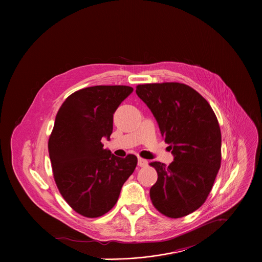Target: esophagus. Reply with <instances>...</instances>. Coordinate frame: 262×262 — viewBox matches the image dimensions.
I'll return each mask as SVG.
<instances>
[{
  "label": "esophagus",
  "mask_w": 262,
  "mask_h": 262,
  "mask_svg": "<svg viewBox=\"0 0 262 262\" xmlns=\"http://www.w3.org/2000/svg\"><path fill=\"white\" fill-rule=\"evenodd\" d=\"M148 165V161L143 158H138V166L140 167H145Z\"/></svg>",
  "instance_id": "1"
}]
</instances>
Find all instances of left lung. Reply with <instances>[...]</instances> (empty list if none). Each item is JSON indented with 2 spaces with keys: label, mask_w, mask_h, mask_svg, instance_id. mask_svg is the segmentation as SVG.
<instances>
[{
  "label": "left lung",
  "mask_w": 262,
  "mask_h": 262,
  "mask_svg": "<svg viewBox=\"0 0 262 262\" xmlns=\"http://www.w3.org/2000/svg\"><path fill=\"white\" fill-rule=\"evenodd\" d=\"M136 94L174 156L168 166L150 163L158 176L150 188L151 202L166 217H185L205 203L221 166L219 122L210 104L185 83L138 84Z\"/></svg>",
  "instance_id": "obj_1"
}]
</instances>
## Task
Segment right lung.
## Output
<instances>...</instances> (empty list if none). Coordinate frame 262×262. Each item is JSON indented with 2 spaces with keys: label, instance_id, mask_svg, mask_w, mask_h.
<instances>
[{
  "label": "right lung",
  "instance_id": "1",
  "mask_svg": "<svg viewBox=\"0 0 262 262\" xmlns=\"http://www.w3.org/2000/svg\"><path fill=\"white\" fill-rule=\"evenodd\" d=\"M133 92L128 85H95L63 102L48 141L59 192L76 213L97 218L108 213L137 165L133 154L117 157L102 138L113 132V115Z\"/></svg>",
  "mask_w": 262,
  "mask_h": 262
}]
</instances>
